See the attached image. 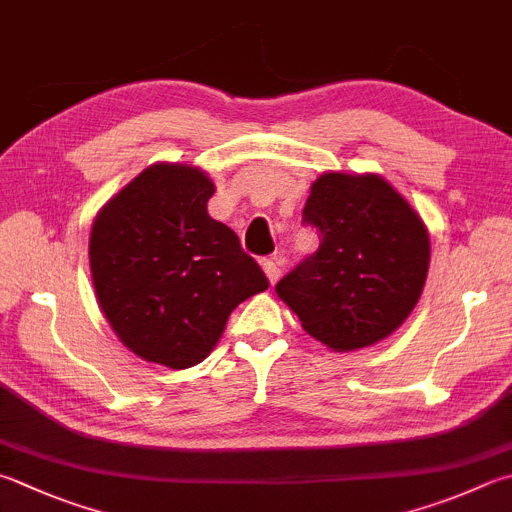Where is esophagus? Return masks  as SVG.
I'll return each mask as SVG.
<instances>
[{"mask_svg":"<svg viewBox=\"0 0 512 512\" xmlns=\"http://www.w3.org/2000/svg\"><path fill=\"white\" fill-rule=\"evenodd\" d=\"M260 265H263V272L267 274V278H269V283H276L278 281V278H281V267H278V263H274V260H263V263H260Z\"/></svg>","mask_w":512,"mask_h":512,"instance_id":"34e87169","label":"esophagus"}]
</instances>
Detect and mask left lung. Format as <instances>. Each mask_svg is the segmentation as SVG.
<instances>
[{
    "mask_svg": "<svg viewBox=\"0 0 512 512\" xmlns=\"http://www.w3.org/2000/svg\"><path fill=\"white\" fill-rule=\"evenodd\" d=\"M303 220L321 245L276 285L303 330L334 352L399 330L430 265L428 229L410 202L379 173L330 171L312 182Z\"/></svg>",
    "mask_w": 512,
    "mask_h": 512,
    "instance_id": "left-lung-1",
    "label": "left lung"
}]
</instances>
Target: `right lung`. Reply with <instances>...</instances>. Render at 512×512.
Here are the masks:
<instances>
[{
	"label": "right lung",
	"instance_id": "obj_1",
	"mask_svg": "<svg viewBox=\"0 0 512 512\" xmlns=\"http://www.w3.org/2000/svg\"><path fill=\"white\" fill-rule=\"evenodd\" d=\"M216 185L205 171L156 162L93 220L91 278L124 347L185 370L205 361L229 314L269 281L238 236L209 216Z\"/></svg>",
	"mask_w": 512,
	"mask_h": 512
}]
</instances>
